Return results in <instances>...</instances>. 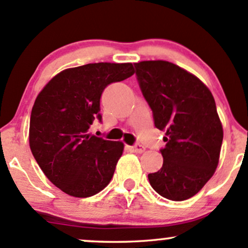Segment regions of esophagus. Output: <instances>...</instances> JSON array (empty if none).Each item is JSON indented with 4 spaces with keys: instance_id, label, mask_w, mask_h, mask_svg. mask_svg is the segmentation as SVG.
I'll use <instances>...</instances> for the list:
<instances>
[{
    "instance_id": "esophagus-1",
    "label": "esophagus",
    "mask_w": 248,
    "mask_h": 248,
    "mask_svg": "<svg viewBox=\"0 0 248 248\" xmlns=\"http://www.w3.org/2000/svg\"><path fill=\"white\" fill-rule=\"evenodd\" d=\"M129 149L133 152V153H139V154L145 152V147H143L142 145H140V143H135L134 146H130Z\"/></svg>"
}]
</instances>
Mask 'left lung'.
Listing matches in <instances>:
<instances>
[{"mask_svg":"<svg viewBox=\"0 0 248 248\" xmlns=\"http://www.w3.org/2000/svg\"><path fill=\"white\" fill-rule=\"evenodd\" d=\"M135 74L155 127L166 132L164 164L148 174L149 184L166 199H189L219 162L224 132L213 95L197 76L167 61L139 62Z\"/></svg>","mask_w":248,"mask_h":248,"instance_id":"1","label":"left lung"}]
</instances>
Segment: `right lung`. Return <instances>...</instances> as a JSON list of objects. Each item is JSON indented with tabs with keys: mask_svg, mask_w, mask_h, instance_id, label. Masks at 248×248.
Masks as SVG:
<instances>
[{
	"mask_svg": "<svg viewBox=\"0 0 248 248\" xmlns=\"http://www.w3.org/2000/svg\"><path fill=\"white\" fill-rule=\"evenodd\" d=\"M133 74L132 63H88L59 73L37 95L29 145L42 172L62 192L88 198L110 182L124 143L89 134V127L94 120L101 122L106 87Z\"/></svg>",
	"mask_w": 248,
	"mask_h": 248,
	"instance_id": "1",
	"label": "right lung"
}]
</instances>
